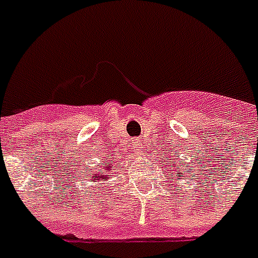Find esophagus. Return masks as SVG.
<instances>
[{"mask_svg": "<svg viewBox=\"0 0 258 258\" xmlns=\"http://www.w3.org/2000/svg\"><path fill=\"white\" fill-rule=\"evenodd\" d=\"M133 145H134V147L138 150V151H142V150L145 149V147H143V146H145V143H143L142 141H139V139H134Z\"/></svg>", "mask_w": 258, "mask_h": 258, "instance_id": "1", "label": "esophagus"}]
</instances>
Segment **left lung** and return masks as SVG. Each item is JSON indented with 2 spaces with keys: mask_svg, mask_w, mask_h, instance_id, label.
<instances>
[{
  "mask_svg": "<svg viewBox=\"0 0 258 258\" xmlns=\"http://www.w3.org/2000/svg\"><path fill=\"white\" fill-rule=\"evenodd\" d=\"M172 167H175V166H172ZM182 174H183V172H182ZM182 176H183V175H182Z\"/></svg>",
  "mask_w": 258,
  "mask_h": 258,
  "instance_id": "8db88e82",
  "label": "left lung"
}]
</instances>
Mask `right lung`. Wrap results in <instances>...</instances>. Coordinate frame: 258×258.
Returning a JSON list of instances; mask_svg holds the SVG:
<instances>
[{"mask_svg": "<svg viewBox=\"0 0 258 258\" xmlns=\"http://www.w3.org/2000/svg\"><path fill=\"white\" fill-rule=\"evenodd\" d=\"M113 159H115V158H113ZM112 167H113V162L109 161V159H104L103 166L99 165V167L92 169V172H89V174H91V180H93V182L107 180L109 176L113 174Z\"/></svg>", "mask_w": 258, "mask_h": 258, "instance_id": "right-lung-1", "label": "right lung"}]
</instances>
